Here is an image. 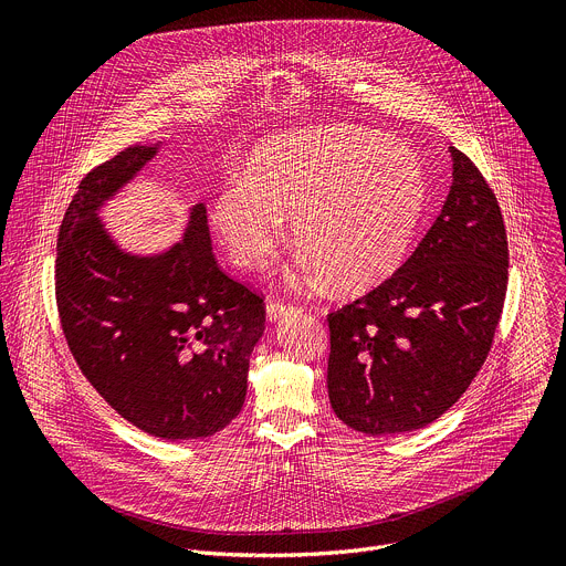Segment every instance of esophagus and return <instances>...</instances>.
Returning <instances> with one entry per match:
<instances>
[{"mask_svg":"<svg viewBox=\"0 0 566 566\" xmlns=\"http://www.w3.org/2000/svg\"><path fill=\"white\" fill-rule=\"evenodd\" d=\"M291 313H295V306H291V304H284V302H269L266 304V315H269L271 322H277V319H282Z\"/></svg>","mask_w":566,"mask_h":566,"instance_id":"1","label":"esophagus"}]
</instances>
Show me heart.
<instances>
[{
  "label": "heart",
  "instance_id": "1",
  "mask_svg": "<svg viewBox=\"0 0 566 566\" xmlns=\"http://www.w3.org/2000/svg\"><path fill=\"white\" fill-rule=\"evenodd\" d=\"M428 206L421 156L360 127L282 134L212 195L210 221L232 262L262 271L293 217L297 266L360 293L406 262Z\"/></svg>",
  "mask_w": 566,
  "mask_h": 566
}]
</instances>
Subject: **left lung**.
I'll use <instances>...</instances> for the list:
<instances>
[{
	"label": "left lung",
	"mask_w": 566,
	"mask_h": 566,
	"mask_svg": "<svg viewBox=\"0 0 566 566\" xmlns=\"http://www.w3.org/2000/svg\"><path fill=\"white\" fill-rule=\"evenodd\" d=\"M452 186L417 251L389 280L329 313L332 408L378 437L448 412L486 360L509 284L500 203L472 160L450 147Z\"/></svg>",
	"instance_id": "1"
}]
</instances>
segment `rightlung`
I'll return each mask as SVG.
<instances>
[{"label": "right lung", "mask_w": 566, "mask_h": 566, "mask_svg": "<svg viewBox=\"0 0 566 566\" xmlns=\"http://www.w3.org/2000/svg\"><path fill=\"white\" fill-rule=\"evenodd\" d=\"M132 145L77 186L57 234L55 297L66 345L85 378L138 430L203 439L244 406L249 363L264 334V300L212 255L206 206L164 253L123 251L98 210L156 156Z\"/></svg>", "instance_id": "right-lung-1"}]
</instances>
